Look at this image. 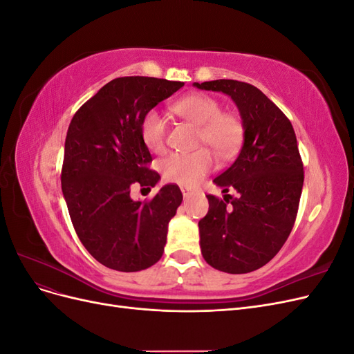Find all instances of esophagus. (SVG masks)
Segmentation results:
<instances>
[{
  "label": "esophagus",
  "mask_w": 354,
  "mask_h": 354,
  "mask_svg": "<svg viewBox=\"0 0 354 354\" xmlns=\"http://www.w3.org/2000/svg\"><path fill=\"white\" fill-rule=\"evenodd\" d=\"M181 194H183V198H189L192 194H194V192L187 187H181Z\"/></svg>",
  "instance_id": "34e87169"
}]
</instances>
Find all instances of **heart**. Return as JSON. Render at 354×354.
<instances>
[{
  "mask_svg": "<svg viewBox=\"0 0 354 354\" xmlns=\"http://www.w3.org/2000/svg\"><path fill=\"white\" fill-rule=\"evenodd\" d=\"M174 112L199 127L201 143L208 145L221 158L232 156L242 142V125L236 116L221 113L220 103L207 94H190L180 99ZM142 140L151 152L159 153L165 147L167 121L156 109L146 112L140 124ZM214 167L208 149L195 152H176L160 164L165 180L181 186H195Z\"/></svg>",
  "mask_w": 354,
  "mask_h": 354,
  "instance_id": "1",
  "label": "heart"
}]
</instances>
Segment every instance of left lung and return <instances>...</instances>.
Listing matches in <instances>:
<instances>
[{
    "mask_svg": "<svg viewBox=\"0 0 354 354\" xmlns=\"http://www.w3.org/2000/svg\"><path fill=\"white\" fill-rule=\"evenodd\" d=\"M194 87L229 95L243 128L238 158L214 178L224 194L234 189L239 196L220 201L207 195L209 209L199 221L201 252L214 269L250 273L269 263L292 230L304 181L297 137L283 112L251 84L216 80Z\"/></svg>",
    "mask_w": 354,
    "mask_h": 354,
    "instance_id": "8db88e82",
    "label": "left lung"
}]
</instances>
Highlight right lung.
Returning <instances> with one entry per match:
<instances>
[{"instance_id": "add662e5", "label": "right lung", "mask_w": 354, "mask_h": 354, "mask_svg": "<svg viewBox=\"0 0 354 354\" xmlns=\"http://www.w3.org/2000/svg\"><path fill=\"white\" fill-rule=\"evenodd\" d=\"M185 82L151 77L112 80L73 115L65 142L62 192L80 241L95 260L118 272L159 261L168 223L183 195L165 185L149 201L130 196L133 185L155 187L159 174L142 140L146 112Z\"/></svg>"}]
</instances>
